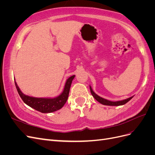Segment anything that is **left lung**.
Here are the masks:
<instances>
[{"mask_svg": "<svg viewBox=\"0 0 155 155\" xmlns=\"http://www.w3.org/2000/svg\"><path fill=\"white\" fill-rule=\"evenodd\" d=\"M90 90H91V92L92 94V96L95 98V99L98 101L100 102V104L105 105H109V106H120V105H123L124 104H125L126 103H127L129 101H130L132 98L133 97V96L130 97L127 99H125L124 100H121V101H109L108 100L104 99L100 96H99L98 95H97L93 91L92 87L90 86Z\"/></svg>", "mask_w": 155, "mask_h": 155, "instance_id": "8db88e82", "label": "left lung"}]
</instances>
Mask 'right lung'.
Here are the masks:
<instances>
[{
  "mask_svg": "<svg viewBox=\"0 0 155 155\" xmlns=\"http://www.w3.org/2000/svg\"><path fill=\"white\" fill-rule=\"evenodd\" d=\"M74 78L75 75L68 78L66 83H65L62 93L58 96L53 98L35 97L27 96L22 92L19 87H18L16 81H15V84L18 94H19L22 101L27 105L30 106L37 111L42 112V113H50V112H53L61 109L65 104V103L67 102L70 86H71L72 80Z\"/></svg>",
  "mask_w": 155,
  "mask_h": 155,
  "instance_id": "obj_1",
  "label": "right lung"
}]
</instances>
